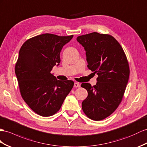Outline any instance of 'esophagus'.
<instances>
[{
    "instance_id": "esophagus-1",
    "label": "esophagus",
    "mask_w": 147,
    "mask_h": 147,
    "mask_svg": "<svg viewBox=\"0 0 147 147\" xmlns=\"http://www.w3.org/2000/svg\"><path fill=\"white\" fill-rule=\"evenodd\" d=\"M74 87L76 88H80V84L78 83V82H74Z\"/></svg>"
}]
</instances>
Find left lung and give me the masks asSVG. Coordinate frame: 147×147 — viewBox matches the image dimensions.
Segmentation results:
<instances>
[{
    "mask_svg": "<svg viewBox=\"0 0 147 147\" xmlns=\"http://www.w3.org/2000/svg\"><path fill=\"white\" fill-rule=\"evenodd\" d=\"M76 40L86 51L88 68L98 75L95 86L81 84L88 92L82 111L92 120H103L121 102L129 78V63L121 45L110 35L93 32Z\"/></svg>",
    "mask_w": 147,
    "mask_h": 147,
    "instance_id": "8db88e82",
    "label": "left lung"
}]
</instances>
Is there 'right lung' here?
I'll return each instance as SVG.
<instances>
[{"mask_svg": "<svg viewBox=\"0 0 147 147\" xmlns=\"http://www.w3.org/2000/svg\"><path fill=\"white\" fill-rule=\"evenodd\" d=\"M73 35L45 33L28 39L22 45L15 68L22 98L37 114L54 115L61 108L74 86L71 80H58L51 73L58 66L60 52Z\"/></svg>", "mask_w": 147, "mask_h": 147, "instance_id": "add662e5", "label": "right lung"}]
</instances>
